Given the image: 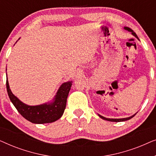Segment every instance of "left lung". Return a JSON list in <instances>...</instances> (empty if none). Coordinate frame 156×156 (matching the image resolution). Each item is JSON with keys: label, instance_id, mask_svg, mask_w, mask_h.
<instances>
[{"label": "left lung", "instance_id": "1", "mask_svg": "<svg viewBox=\"0 0 156 156\" xmlns=\"http://www.w3.org/2000/svg\"><path fill=\"white\" fill-rule=\"evenodd\" d=\"M123 29L126 30H128L129 32H131L132 35H133L134 36V37H136L138 40H139V39H138V36L136 35V34L135 33H134V32H133V30H131V28H129V27H124V28H123ZM136 114H133V116H131L127 117V118H123V119H108V118H106V117L102 116H101V115H99V114H98V115H99V116L100 117V118L102 119H104V120L108 121H113V122H121V121H125L129 120V119H131V118H133V117L134 116H135Z\"/></svg>", "mask_w": 156, "mask_h": 156}]
</instances>
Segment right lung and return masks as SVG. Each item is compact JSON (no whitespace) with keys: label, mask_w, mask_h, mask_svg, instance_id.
Wrapping results in <instances>:
<instances>
[{"label":"right lung","mask_w":156,"mask_h":156,"mask_svg":"<svg viewBox=\"0 0 156 156\" xmlns=\"http://www.w3.org/2000/svg\"><path fill=\"white\" fill-rule=\"evenodd\" d=\"M7 70V68H6ZM72 85V81L63 83L57 91L52 101L36 106H30L20 101L12 93L6 78L8 97L18 112L27 121L33 123H48L58 120L65 112L67 99Z\"/></svg>","instance_id":"right-lung-1"}]
</instances>
